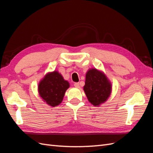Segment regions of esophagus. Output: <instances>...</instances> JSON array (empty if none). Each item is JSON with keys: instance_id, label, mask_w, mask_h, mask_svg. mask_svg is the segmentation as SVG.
Returning a JSON list of instances; mask_svg holds the SVG:
<instances>
[{"instance_id": "esophagus-1", "label": "esophagus", "mask_w": 153, "mask_h": 153, "mask_svg": "<svg viewBox=\"0 0 153 153\" xmlns=\"http://www.w3.org/2000/svg\"><path fill=\"white\" fill-rule=\"evenodd\" d=\"M74 85H75V87H76V88H80V84L78 82L75 83V84H74Z\"/></svg>"}]
</instances>
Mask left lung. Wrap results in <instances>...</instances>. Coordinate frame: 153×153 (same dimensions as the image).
I'll list each match as a JSON object with an SVG mask.
<instances>
[{
	"mask_svg": "<svg viewBox=\"0 0 153 153\" xmlns=\"http://www.w3.org/2000/svg\"><path fill=\"white\" fill-rule=\"evenodd\" d=\"M84 90L89 102L98 106L109 98L112 84L103 72L92 68L86 73Z\"/></svg>",
	"mask_w": 153,
	"mask_h": 153,
	"instance_id": "8db88e82",
	"label": "left lung"
}]
</instances>
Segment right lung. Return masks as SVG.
<instances>
[{
    "instance_id": "1",
    "label": "right lung",
    "mask_w": 153,
    "mask_h": 153,
    "mask_svg": "<svg viewBox=\"0 0 153 153\" xmlns=\"http://www.w3.org/2000/svg\"><path fill=\"white\" fill-rule=\"evenodd\" d=\"M69 87V82L64 79L61 73L54 71L47 73L39 82L38 92L43 101L54 107L62 102Z\"/></svg>"
}]
</instances>
